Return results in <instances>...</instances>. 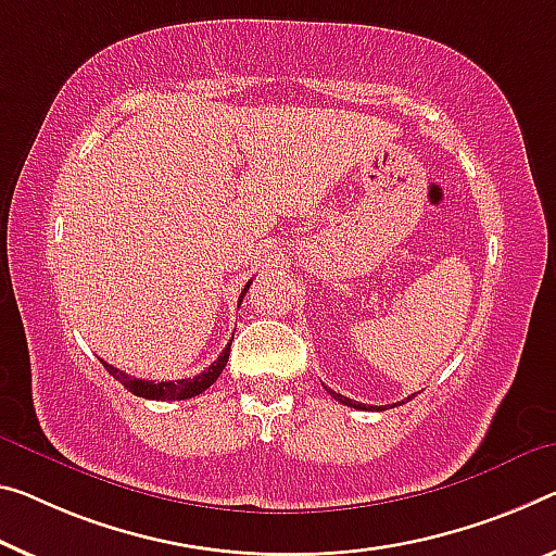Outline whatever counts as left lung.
<instances>
[{"label": "left lung", "mask_w": 556, "mask_h": 556, "mask_svg": "<svg viewBox=\"0 0 556 556\" xmlns=\"http://www.w3.org/2000/svg\"><path fill=\"white\" fill-rule=\"evenodd\" d=\"M328 392L332 397L338 400V403H343V405H348V407H355V409H382V407H378V405H365V403H355V400H350V397H345V395H340V392H336V390H330L328 388ZM409 400V397H407Z\"/></svg>", "instance_id": "obj_1"}]
</instances>
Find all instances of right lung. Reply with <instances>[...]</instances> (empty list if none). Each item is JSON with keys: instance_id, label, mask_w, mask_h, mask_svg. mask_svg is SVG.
<instances>
[{"instance_id": "add662e5", "label": "right lung", "mask_w": 556, "mask_h": 556, "mask_svg": "<svg viewBox=\"0 0 556 556\" xmlns=\"http://www.w3.org/2000/svg\"><path fill=\"white\" fill-rule=\"evenodd\" d=\"M251 288V283L243 288L241 298H238V303L243 301L245 290ZM228 353H230V343L226 345L224 353L218 355L216 363H211L206 370L195 375V378H186V380H166V382H153V380H141V378H131V375H126L124 370H116L114 365L104 363V367L109 370V375H114V378L122 382V386L134 392L136 397H147V400H189V397H195L201 395L203 390H208L213 382L218 380V375L224 372V367L228 363Z\"/></svg>"}]
</instances>
